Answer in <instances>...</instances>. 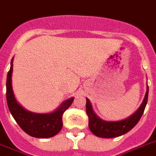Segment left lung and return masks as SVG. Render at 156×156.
<instances>
[{
	"label": "left lung",
	"mask_w": 156,
	"mask_h": 156,
	"mask_svg": "<svg viewBox=\"0 0 156 156\" xmlns=\"http://www.w3.org/2000/svg\"><path fill=\"white\" fill-rule=\"evenodd\" d=\"M148 98V86L147 83V91L144 99L137 110L126 119L119 121H106L100 119L92 108L90 100L86 98V112L88 116V127L95 136L101 138H115L124 135L132 129L140 121Z\"/></svg>",
	"instance_id": "obj_1"
}]
</instances>
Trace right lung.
Instances as JSON below:
<instances>
[{
	"instance_id": "1",
	"label": "right lung",
	"mask_w": 156,
	"mask_h": 156,
	"mask_svg": "<svg viewBox=\"0 0 156 156\" xmlns=\"http://www.w3.org/2000/svg\"><path fill=\"white\" fill-rule=\"evenodd\" d=\"M12 63L13 57L11 60V66L6 81V99L12 115L20 128L30 136L36 138H50L56 136L63 127V114L73 104L74 97L64 101L52 112L36 113L26 110L17 102L14 96L12 84Z\"/></svg>"
}]
</instances>
